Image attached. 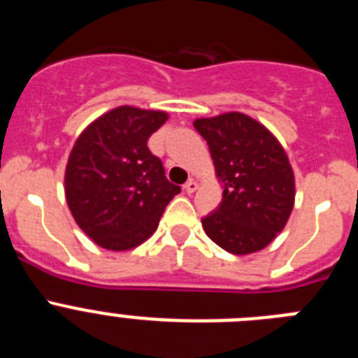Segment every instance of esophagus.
I'll return each mask as SVG.
<instances>
[{"instance_id":"obj_1","label":"esophagus","mask_w":358,"mask_h":358,"mask_svg":"<svg viewBox=\"0 0 358 358\" xmlns=\"http://www.w3.org/2000/svg\"><path fill=\"white\" fill-rule=\"evenodd\" d=\"M197 188H199V182L195 181V179H189V181L185 185L186 194H194V192H197Z\"/></svg>"}]
</instances>
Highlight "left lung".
Masks as SVG:
<instances>
[{
  "label": "left lung",
  "instance_id": "8db88e82",
  "mask_svg": "<svg viewBox=\"0 0 358 358\" xmlns=\"http://www.w3.org/2000/svg\"><path fill=\"white\" fill-rule=\"evenodd\" d=\"M194 127L206 140L222 202L202 218L217 245L233 255L267 248L285 227L294 208V172L285 150L267 129L242 113L199 118Z\"/></svg>",
  "mask_w": 358,
  "mask_h": 358
}]
</instances>
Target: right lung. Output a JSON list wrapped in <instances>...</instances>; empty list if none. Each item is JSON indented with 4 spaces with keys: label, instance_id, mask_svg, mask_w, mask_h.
I'll use <instances>...</instances> for the list:
<instances>
[{
    "label": "right lung",
    "instance_id": "obj_1",
    "mask_svg": "<svg viewBox=\"0 0 358 358\" xmlns=\"http://www.w3.org/2000/svg\"><path fill=\"white\" fill-rule=\"evenodd\" d=\"M166 118L163 110L116 107L94 120L73 145L66 201L78 227L100 248L127 251L140 245L181 192L147 147Z\"/></svg>",
    "mask_w": 358,
    "mask_h": 358
}]
</instances>
